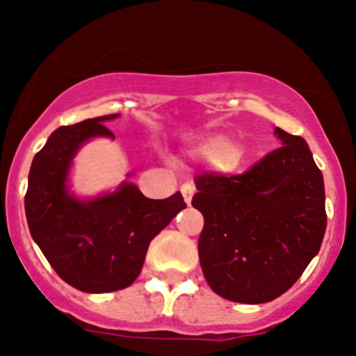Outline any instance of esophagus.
Returning a JSON list of instances; mask_svg holds the SVG:
<instances>
[{
    "mask_svg": "<svg viewBox=\"0 0 356 356\" xmlns=\"http://www.w3.org/2000/svg\"><path fill=\"white\" fill-rule=\"evenodd\" d=\"M181 193H182V198H184L186 204H191V198H193V193H195V186L193 184H182L181 186Z\"/></svg>",
    "mask_w": 356,
    "mask_h": 356,
    "instance_id": "esophagus-1",
    "label": "esophagus"
}]
</instances>
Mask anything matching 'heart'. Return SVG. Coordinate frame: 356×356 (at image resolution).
Here are the masks:
<instances>
[{
    "instance_id": "b5f03b06",
    "label": "heart",
    "mask_w": 356,
    "mask_h": 356,
    "mask_svg": "<svg viewBox=\"0 0 356 356\" xmlns=\"http://www.w3.org/2000/svg\"><path fill=\"white\" fill-rule=\"evenodd\" d=\"M191 154L214 163V167L225 174H234L244 167L248 151L232 144L227 135H209L191 147Z\"/></svg>"
}]
</instances>
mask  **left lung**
Returning <instances> with one entry per match:
<instances>
[{
  "label": "left lung",
  "mask_w": 356,
  "mask_h": 356,
  "mask_svg": "<svg viewBox=\"0 0 356 356\" xmlns=\"http://www.w3.org/2000/svg\"><path fill=\"white\" fill-rule=\"evenodd\" d=\"M281 147L238 175L205 172L191 204L204 214L198 257L209 286L264 304L295 284L327 230L323 174L307 142L275 128Z\"/></svg>",
  "instance_id": "left-lung-1"
}]
</instances>
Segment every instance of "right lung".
Listing matches in <instances>:
<instances>
[{"label": "right lung", "mask_w": 356, "mask_h": 356, "mask_svg": "<svg viewBox=\"0 0 356 356\" xmlns=\"http://www.w3.org/2000/svg\"><path fill=\"white\" fill-rule=\"evenodd\" d=\"M119 114L61 126L36 152L24 198L33 241L70 286L86 293L128 288L138 277L152 238L186 207L182 195L144 197L133 182L114 193L79 198L68 174L79 149L95 137L114 138L103 124Z\"/></svg>", "instance_id": "right-lung-1"}]
</instances>
